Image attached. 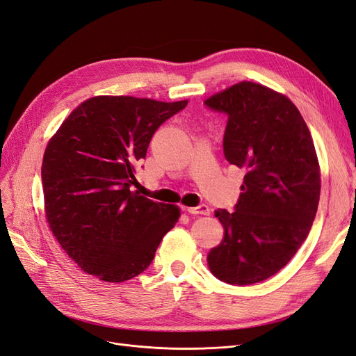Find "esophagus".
Masks as SVG:
<instances>
[{
	"mask_svg": "<svg viewBox=\"0 0 356 356\" xmlns=\"http://www.w3.org/2000/svg\"><path fill=\"white\" fill-rule=\"evenodd\" d=\"M186 211L193 215H211L209 206H206V204H200L197 207H186Z\"/></svg>",
	"mask_w": 356,
	"mask_h": 356,
	"instance_id": "esophagus-1",
	"label": "esophagus"
}]
</instances>
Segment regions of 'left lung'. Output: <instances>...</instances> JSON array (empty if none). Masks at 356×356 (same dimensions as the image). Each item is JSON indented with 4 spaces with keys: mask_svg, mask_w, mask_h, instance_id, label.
<instances>
[{
    "mask_svg": "<svg viewBox=\"0 0 356 356\" xmlns=\"http://www.w3.org/2000/svg\"><path fill=\"white\" fill-rule=\"evenodd\" d=\"M228 115L225 159L246 170L234 212L218 209L224 238L207 254L211 273L248 286L284 268L309 234L321 191L311 132L284 94L243 81L204 102Z\"/></svg>",
    "mask_w": 356,
    "mask_h": 356,
    "instance_id": "obj_1",
    "label": "left lung"
}]
</instances>
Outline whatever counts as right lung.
Returning a JSON list of instances; mask_svg holds the SVG:
<instances>
[{"label":"right lung","instance_id":"obj_1","mask_svg":"<svg viewBox=\"0 0 356 356\" xmlns=\"http://www.w3.org/2000/svg\"><path fill=\"white\" fill-rule=\"evenodd\" d=\"M188 100L97 95L81 103L47 144L41 177L47 222L83 273L124 283L153 261L181 209L131 191L156 129Z\"/></svg>","mask_w":356,"mask_h":356}]
</instances>
